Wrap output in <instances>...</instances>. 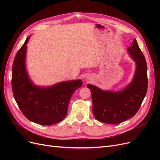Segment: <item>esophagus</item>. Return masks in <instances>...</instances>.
Returning <instances> with one entry per match:
<instances>
[{
  "label": "esophagus",
  "mask_w": 160,
  "mask_h": 160,
  "mask_svg": "<svg viewBox=\"0 0 160 160\" xmlns=\"http://www.w3.org/2000/svg\"><path fill=\"white\" fill-rule=\"evenodd\" d=\"M88 81H89V80H91V79H90L89 78H88Z\"/></svg>",
  "instance_id": "34e87169"
}]
</instances>
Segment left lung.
<instances>
[{
	"label": "left lung",
	"instance_id": "left-lung-1",
	"mask_svg": "<svg viewBox=\"0 0 160 160\" xmlns=\"http://www.w3.org/2000/svg\"><path fill=\"white\" fill-rule=\"evenodd\" d=\"M128 52L136 62L137 69L132 83L124 90L115 93L88 85L91 91L93 115L101 122L118 124L133 118L146 95L148 85L147 63L135 39L132 47H128Z\"/></svg>",
	"mask_w": 160,
	"mask_h": 160
}]
</instances>
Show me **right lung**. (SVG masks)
Instances as JSON below:
<instances>
[{"label": "right lung", "instance_id": "right-lung-1", "mask_svg": "<svg viewBox=\"0 0 160 160\" xmlns=\"http://www.w3.org/2000/svg\"><path fill=\"white\" fill-rule=\"evenodd\" d=\"M29 37L14 57L12 68V89L14 99L22 114L32 122L51 125L63 120L74 91L81 88V80L62 82L50 88L35 86L25 69L27 44Z\"/></svg>", "mask_w": 160, "mask_h": 160}]
</instances>
